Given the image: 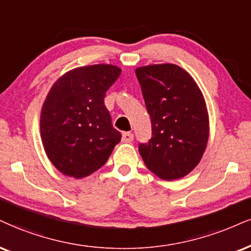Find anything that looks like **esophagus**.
Instances as JSON below:
<instances>
[{
	"label": "esophagus",
	"mask_w": 251,
	"mask_h": 251,
	"mask_svg": "<svg viewBox=\"0 0 251 251\" xmlns=\"http://www.w3.org/2000/svg\"><path fill=\"white\" fill-rule=\"evenodd\" d=\"M134 140V134L132 132H123L122 134V142H131Z\"/></svg>",
	"instance_id": "obj_1"
}]
</instances>
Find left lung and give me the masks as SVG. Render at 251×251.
<instances>
[{
  "instance_id": "8db88e82",
  "label": "left lung",
  "mask_w": 251,
  "mask_h": 251,
  "mask_svg": "<svg viewBox=\"0 0 251 251\" xmlns=\"http://www.w3.org/2000/svg\"><path fill=\"white\" fill-rule=\"evenodd\" d=\"M152 137L140 144L147 168L163 180L185 177L199 164L209 136L205 98L191 74L175 64L137 67Z\"/></svg>"
}]
</instances>
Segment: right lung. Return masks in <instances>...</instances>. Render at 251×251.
Wrapping results in <instances>:
<instances>
[{
	"label": "right lung",
	"instance_id": "add662e5",
	"mask_svg": "<svg viewBox=\"0 0 251 251\" xmlns=\"http://www.w3.org/2000/svg\"><path fill=\"white\" fill-rule=\"evenodd\" d=\"M121 72L115 65H89L69 71L52 85L40 111V136L46 156L63 175H92L121 141L103 101Z\"/></svg>",
	"mask_w": 251,
	"mask_h": 251
}]
</instances>
